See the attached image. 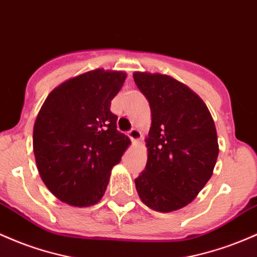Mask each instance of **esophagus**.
<instances>
[{
    "label": "esophagus",
    "instance_id": "esophagus-1",
    "mask_svg": "<svg viewBox=\"0 0 257 257\" xmlns=\"http://www.w3.org/2000/svg\"><path fill=\"white\" fill-rule=\"evenodd\" d=\"M128 137L131 138L132 140H133L134 143H138V142H140V140H142V132L139 131V129H137V128H134V129H132V131H129L128 132Z\"/></svg>",
    "mask_w": 257,
    "mask_h": 257
}]
</instances>
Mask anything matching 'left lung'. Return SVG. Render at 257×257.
Here are the masks:
<instances>
[{"instance_id":"left-lung-1","label":"left lung","mask_w":257,"mask_h":257,"mask_svg":"<svg viewBox=\"0 0 257 257\" xmlns=\"http://www.w3.org/2000/svg\"><path fill=\"white\" fill-rule=\"evenodd\" d=\"M133 77L151 109L148 162L135 179L137 191L151 210H180L213 173L219 151L215 122L201 97L171 75L134 72Z\"/></svg>"}]
</instances>
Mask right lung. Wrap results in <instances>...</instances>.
Segmentation results:
<instances>
[{
	"instance_id": "add662e5",
	"label": "right lung",
	"mask_w": 257,
	"mask_h": 257,
	"mask_svg": "<svg viewBox=\"0 0 257 257\" xmlns=\"http://www.w3.org/2000/svg\"><path fill=\"white\" fill-rule=\"evenodd\" d=\"M125 78L122 70H89L56 86L39 111L33 132L38 171L51 193L70 206L102 199L112 168L131 145L109 109Z\"/></svg>"
}]
</instances>
